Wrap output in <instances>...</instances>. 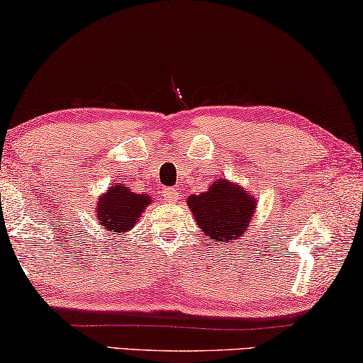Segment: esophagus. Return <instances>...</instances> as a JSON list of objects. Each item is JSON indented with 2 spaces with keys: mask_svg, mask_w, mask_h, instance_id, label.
Returning <instances> with one entry per match:
<instances>
[{
  "mask_svg": "<svg viewBox=\"0 0 363 363\" xmlns=\"http://www.w3.org/2000/svg\"><path fill=\"white\" fill-rule=\"evenodd\" d=\"M164 200H167V202H169V203L176 202V200H177V191H176V189H164Z\"/></svg>",
  "mask_w": 363,
  "mask_h": 363,
  "instance_id": "esophagus-1",
  "label": "esophagus"
}]
</instances>
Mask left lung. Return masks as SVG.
I'll return each mask as SVG.
<instances>
[{"instance_id": "left-lung-1", "label": "left lung", "mask_w": 363, "mask_h": 363, "mask_svg": "<svg viewBox=\"0 0 363 363\" xmlns=\"http://www.w3.org/2000/svg\"><path fill=\"white\" fill-rule=\"evenodd\" d=\"M189 208L196 216L199 228L208 240L235 242L246 233L256 208V199L228 181H215L207 191L191 196Z\"/></svg>"}]
</instances>
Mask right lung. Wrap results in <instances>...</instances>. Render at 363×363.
Wrapping results in <instances>:
<instances>
[{
  "mask_svg": "<svg viewBox=\"0 0 363 363\" xmlns=\"http://www.w3.org/2000/svg\"><path fill=\"white\" fill-rule=\"evenodd\" d=\"M151 202L147 194L130 192L125 186H111L104 196L97 200V223L113 235L132 230L145 207Z\"/></svg>",
  "mask_w": 363,
  "mask_h": 363,
  "instance_id": "right-lung-1",
  "label": "right lung"
}]
</instances>
